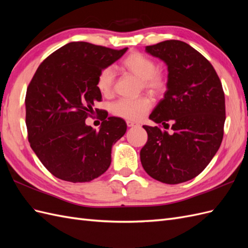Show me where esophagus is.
<instances>
[{
  "instance_id": "34e87169",
  "label": "esophagus",
  "mask_w": 248,
  "mask_h": 248,
  "mask_svg": "<svg viewBox=\"0 0 248 248\" xmlns=\"http://www.w3.org/2000/svg\"><path fill=\"white\" fill-rule=\"evenodd\" d=\"M126 124H127V126H128V127L139 126V124H138V123H134V122H131V121H127V122H126Z\"/></svg>"
}]
</instances>
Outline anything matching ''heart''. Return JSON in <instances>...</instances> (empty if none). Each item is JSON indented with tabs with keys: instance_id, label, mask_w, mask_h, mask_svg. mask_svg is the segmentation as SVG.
<instances>
[{
	"instance_id": "1",
	"label": "heart",
	"mask_w": 248,
	"mask_h": 248,
	"mask_svg": "<svg viewBox=\"0 0 248 248\" xmlns=\"http://www.w3.org/2000/svg\"><path fill=\"white\" fill-rule=\"evenodd\" d=\"M121 67L129 73L140 78L141 85L153 93H161L167 88L168 79L162 71L156 70V63L151 58L140 51H132L121 63ZM115 82V70L112 67H106L97 78L96 86L102 95L112 92ZM152 107L151 99L146 96L139 98H121L111 106V112L117 117L127 120H140L146 116Z\"/></svg>"
}]
</instances>
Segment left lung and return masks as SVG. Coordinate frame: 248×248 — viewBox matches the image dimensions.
<instances>
[{"label": "left lung", "instance_id": "8db88e82", "mask_svg": "<svg viewBox=\"0 0 248 248\" xmlns=\"http://www.w3.org/2000/svg\"><path fill=\"white\" fill-rule=\"evenodd\" d=\"M146 51L168 66L164 97L149 119L157 126L142 127L148 140L140 162L153 179L179 184L205 170L220 147L226 121V101L220 79L208 60L189 44L167 40L146 46Z\"/></svg>", "mask_w": 248, "mask_h": 248}]
</instances>
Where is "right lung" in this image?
<instances>
[{
    "label": "right lung",
    "instance_id": "right-lung-1",
    "mask_svg": "<svg viewBox=\"0 0 248 248\" xmlns=\"http://www.w3.org/2000/svg\"><path fill=\"white\" fill-rule=\"evenodd\" d=\"M88 42H70L40 64L27 89L26 124L35 154L55 177L72 183L90 182L106 172L111 148L127 129L118 117L99 116V130L86 124L101 93L99 72L126 50ZM99 115V109H96Z\"/></svg>",
    "mask_w": 248,
    "mask_h": 248
}]
</instances>
